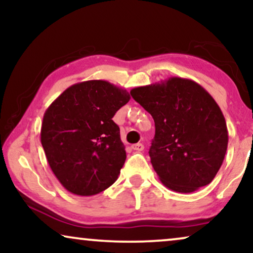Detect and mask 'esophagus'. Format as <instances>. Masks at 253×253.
Listing matches in <instances>:
<instances>
[{"label": "esophagus", "mask_w": 253, "mask_h": 253, "mask_svg": "<svg viewBox=\"0 0 253 253\" xmlns=\"http://www.w3.org/2000/svg\"><path fill=\"white\" fill-rule=\"evenodd\" d=\"M132 150L133 151H136V152H141V151H144V145L143 144H134V145H132Z\"/></svg>", "instance_id": "esophagus-1"}]
</instances>
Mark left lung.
Returning a JSON list of instances; mask_svg holds the SVG:
<instances>
[{
    "label": "left lung",
    "instance_id": "obj_1",
    "mask_svg": "<svg viewBox=\"0 0 253 253\" xmlns=\"http://www.w3.org/2000/svg\"><path fill=\"white\" fill-rule=\"evenodd\" d=\"M130 93L154 120L155 136L148 153L164 185L190 193L210 184L228 146L226 120L212 95L198 83L181 77Z\"/></svg>",
    "mask_w": 253,
    "mask_h": 253
}]
</instances>
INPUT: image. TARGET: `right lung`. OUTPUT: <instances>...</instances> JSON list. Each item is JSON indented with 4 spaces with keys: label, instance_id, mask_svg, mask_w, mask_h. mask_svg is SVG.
Listing matches in <instances>:
<instances>
[{
    "label": "right lung",
    "instance_id": "obj_1",
    "mask_svg": "<svg viewBox=\"0 0 253 253\" xmlns=\"http://www.w3.org/2000/svg\"><path fill=\"white\" fill-rule=\"evenodd\" d=\"M130 94L106 81L71 85L43 114L41 144L62 185L77 196L109 188L126 159L120 127L112 120Z\"/></svg>",
    "mask_w": 253,
    "mask_h": 253
}]
</instances>
